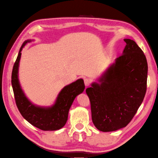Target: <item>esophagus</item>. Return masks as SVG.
Returning <instances> with one entry per match:
<instances>
[{"label":"esophagus","mask_w":158,"mask_h":158,"mask_svg":"<svg viewBox=\"0 0 158 158\" xmlns=\"http://www.w3.org/2000/svg\"><path fill=\"white\" fill-rule=\"evenodd\" d=\"M84 82H85V86H89L90 83H91V80L89 78H85L84 80Z\"/></svg>","instance_id":"34e87169"}]
</instances>
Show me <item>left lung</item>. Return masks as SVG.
<instances>
[{"instance_id": "obj_1", "label": "left lung", "mask_w": 158, "mask_h": 158, "mask_svg": "<svg viewBox=\"0 0 158 158\" xmlns=\"http://www.w3.org/2000/svg\"><path fill=\"white\" fill-rule=\"evenodd\" d=\"M123 55L104 74L86 89L92 122L104 132L125 127L135 115L147 88L148 64L143 52L134 40L125 39Z\"/></svg>"}]
</instances>
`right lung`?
<instances>
[{"label":"right lung","instance_id":"1","mask_svg":"<svg viewBox=\"0 0 158 158\" xmlns=\"http://www.w3.org/2000/svg\"><path fill=\"white\" fill-rule=\"evenodd\" d=\"M31 40H26L21 47L12 72V86L17 106L22 115L28 123L35 127L44 131H55L65 125L68 114L73 100L85 89L82 79H78L64 87L51 107H40L33 104L28 100L21 88L18 79V68L21 58V52L26 44Z\"/></svg>","mask_w":158,"mask_h":158}]
</instances>
